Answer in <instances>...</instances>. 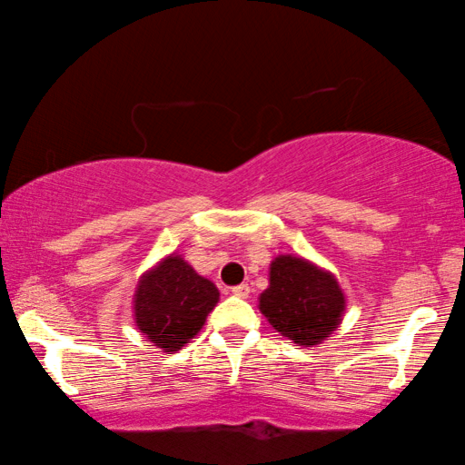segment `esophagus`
<instances>
[{"label":"esophagus","mask_w":465,"mask_h":465,"mask_svg":"<svg viewBox=\"0 0 465 465\" xmlns=\"http://www.w3.org/2000/svg\"><path fill=\"white\" fill-rule=\"evenodd\" d=\"M250 285H247V283H241V285H234V288H232V294L234 296H239V298H247V296H250Z\"/></svg>","instance_id":"obj_1"}]
</instances>
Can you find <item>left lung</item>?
I'll return each instance as SVG.
<instances>
[{"label": "left lung", "instance_id": "1", "mask_svg": "<svg viewBox=\"0 0 465 465\" xmlns=\"http://www.w3.org/2000/svg\"><path fill=\"white\" fill-rule=\"evenodd\" d=\"M260 311L282 336L298 345H320L339 326L345 296L328 272L302 258L279 256L271 264V285Z\"/></svg>", "mask_w": 465, "mask_h": 465}]
</instances>
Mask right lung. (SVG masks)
<instances>
[{"mask_svg": "<svg viewBox=\"0 0 465 465\" xmlns=\"http://www.w3.org/2000/svg\"><path fill=\"white\" fill-rule=\"evenodd\" d=\"M220 292L180 256L164 258L137 285V328L163 351H177L205 323Z\"/></svg>", "mask_w": 465, "mask_h": 465, "instance_id": "obj_1", "label": "right lung"}]
</instances>
